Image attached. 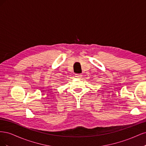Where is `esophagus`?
Segmentation results:
<instances>
[{"label":"esophagus","mask_w":146,"mask_h":146,"mask_svg":"<svg viewBox=\"0 0 146 146\" xmlns=\"http://www.w3.org/2000/svg\"><path fill=\"white\" fill-rule=\"evenodd\" d=\"M82 76V74H76V75H75V77H76V78H81Z\"/></svg>","instance_id":"34e87169"}]
</instances>
